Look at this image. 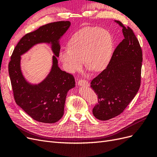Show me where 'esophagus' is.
<instances>
[{
	"label": "esophagus",
	"mask_w": 157,
	"mask_h": 157,
	"mask_svg": "<svg viewBox=\"0 0 157 157\" xmlns=\"http://www.w3.org/2000/svg\"><path fill=\"white\" fill-rule=\"evenodd\" d=\"M78 86H88L89 84H88V82L87 81H86V80H79L78 81Z\"/></svg>",
	"instance_id": "1"
}]
</instances>
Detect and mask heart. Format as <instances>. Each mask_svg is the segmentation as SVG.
Wrapping results in <instances>:
<instances>
[{"label": "heart", "instance_id": "1", "mask_svg": "<svg viewBox=\"0 0 157 157\" xmlns=\"http://www.w3.org/2000/svg\"><path fill=\"white\" fill-rule=\"evenodd\" d=\"M69 48H62L59 60L68 73L81 67L82 59L86 67L93 72L101 71L111 59L113 40L110 33L98 27H87L71 37Z\"/></svg>", "mask_w": 157, "mask_h": 157}]
</instances>
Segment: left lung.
<instances>
[{
    "mask_svg": "<svg viewBox=\"0 0 157 157\" xmlns=\"http://www.w3.org/2000/svg\"><path fill=\"white\" fill-rule=\"evenodd\" d=\"M122 28L124 39L117 46L107 68L92 80L91 88L98 96L94 116L107 121L120 115L140 87L142 51L130 27L114 20Z\"/></svg>",
    "mask_w": 157,
    "mask_h": 157,
    "instance_id": "obj_1",
    "label": "left lung"
}]
</instances>
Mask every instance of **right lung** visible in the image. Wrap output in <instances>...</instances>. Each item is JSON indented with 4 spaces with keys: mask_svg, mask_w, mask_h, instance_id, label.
Here are the masks:
<instances>
[{
    "mask_svg": "<svg viewBox=\"0 0 157 157\" xmlns=\"http://www.w3.org/2000/svg\"><path fill=\"white\" fill-rule=\"evenodd\" d=\"M71 25L67 21L41 26L23 36L11 56L8 71L16 103L38 122L52 124L60 120L64 113L67 92L75 87L73 77L61 70L58 61L60 40ZM40 44L49 45L54 56L48 75L40 82L33 83L22 73L21 56Z\"/></svg>",
    "mask_w": 157,
    "mask_h": 157,
    "instance_id": "right-lung-1",
    "label": "right lung"
}]
</instances>
